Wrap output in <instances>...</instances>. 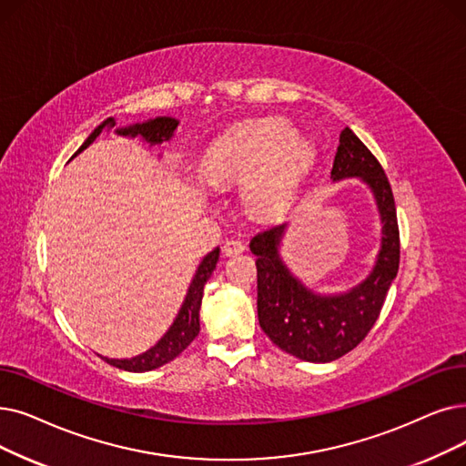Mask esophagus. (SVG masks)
Wrapping results in <instances>:
<instances>
[{"instance_id":"esophagus-1","label":"esophagus","mask_w":466,"mask_h":466,"mask_svg":"<svg viewBox=\"0 0 466 466\" xmlns=\"http://www.w3.org/2000/svg\"><path fill=\"white\" fill-rule=\"evenodd\" d=\"M244 249H246V244L239 238H230V239L225 241V246H222V251H225V255H236V253H241Z\"/></svg>"}]
</instances>
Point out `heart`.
Instances as JSON below:
<instances>
[{"label": "heart", "mask_w": 466, "mask_h": 466, "mask_svg": "<svg viewBox=\"0 0 466 466\" xmlns=\"http://www.w3.org/2000/svg\"><path fill=\"white\" fill-rule=\"evenodd\" d=\"M312 145L295 137L286 119L262 117L217 137L201 159V177L213 187L244 185L258 213L278 211L297 194L312 164Z\"/></svg>", "instance_id": "obj_1"}]
</instances>
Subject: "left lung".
Here are the masks:
<instances>
[{
	"label": "left lung",
	"mask_w": 466,
	"mask_h": 466,
	"mask_svg": "<svg viewBox=\"0 0 466 466\" xmlns=\"http://www.w3.org/2000/svg\"><path fill=\"white\" fill-rule=\"evenodd\" d=\"M331 177H360L368 183L382 220V246L375 268L358 288L321 297L302 286L278 253L286 225L257 232L249 244L257 255V312L262 331L283 352L316 363L345 356L366 339L400 267V230L390 183L379 159L350 127L340 133Z\"/></svg>",
	"instance_id": "left-lung-1"
}]
</instances>
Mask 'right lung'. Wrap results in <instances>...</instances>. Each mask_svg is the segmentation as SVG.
<instances>
[{"mask_svg": "<svg viewBox=\"0 0 466 466\" xmlns=\"http://www.w3.org/2000/svg\"><path fill=\"white\" fill-rule=\"evenodd\" d=\"M178 121L173 117H156L150 121H145V124H137L133 127H126V129H117L119 135H129V137H137L140 135L143 138H147L150 145H157L164 143V140L171 138L173 131L177 129ZM116 119L108 117L100 124L82 145L74 156H77L82 150H86L93 140L103 133V129L106 127H114ZM72 156V157H74ZM218 260V248H215L211 253H208L204 257V260L199 262V267L196 270V276L190 283L188 293L185 297L183 307H180L173 326L167 329V333L161 337L156 345L147 350L145 354L129 358V360H110V358H103L110 366L124 370V371H135V373H143V371H152L164 363L171 361L173 358H177L180 352H183L190 342L198 337L199 333V307H201V299H204V286L208 283V279L211 278L215 265Z\"/></svg>", "mask_w": 466, "mask_h": 466, "instance_id": "obj_1", "label": "right lung"}]
</instances>
